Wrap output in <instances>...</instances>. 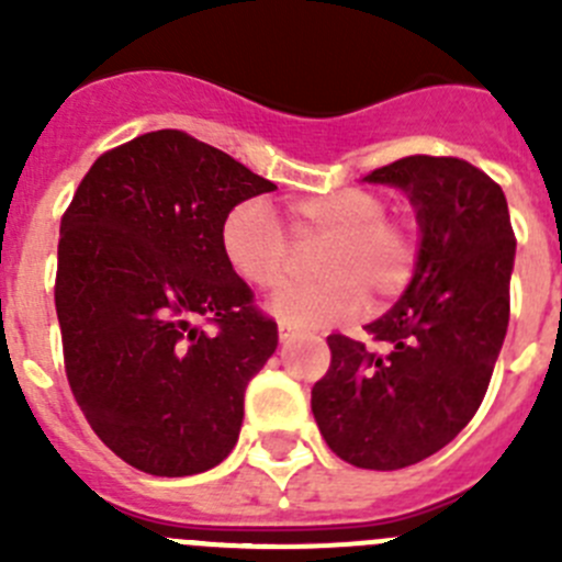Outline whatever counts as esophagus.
I'll use <instances>...</instances> for the list:
<instances>
[{
	"label": "esophagus",
	"instance_id": "esophagus-1",
	"mask_svg": "<svg viewBox=\"0 0 562 562\" xmlns=\"http://www.w3.org/2000/svg\"><path fill=\"white\" fill-rule=\"evenodd\" d=\"M295 331H297V326L290 324V321H281V324H278V335H281V340H292V337H295Z\"/></svg>",
	"mask_w": 562,
	"mask_h": 562
}]
</instances>
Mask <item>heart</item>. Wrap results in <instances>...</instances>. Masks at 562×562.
I'll return each instance as SVG.
<instances>
[{"label":"heart","instance_id":"1","mask_svg":"<svg viewBox=\"0 0 562 562\" xmlns=\"http://www.w3.org/2000/svg\"><path fill=\"white\" fill-rule=\"evenodd\" d=\"M374 188H337L286 202L281 225L272 207L247 200L222 222L225 261L245 284L278 290L292 270L297 245H324L315 258V284L286 286L272 310L295 324H331L376 304L394 301L414 281L422 256V222L414 211H385ZM293 236L290 237L289 233Z\"/></svg>","mask_w":562,"mask_h":562}]
</instances>
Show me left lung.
<instances>
[{
	"mask_svg": "<svg viewBox=\"0 0 562 562\" xmlns=\"http://www.w3.org/2000/svg\"><path fill=\"white\" fill-rule=\"evenodd\" d=\"M366 180L411 196L419 267L394 310L366 326L374 346L326 337L331 362L312 414L342 461L400 470L450 445L490 389L509 326L515 233L498 182L459 157L414 154Z\"/></svg>",
	"mask_w": 562,
	"mask_h": 562,
	"instance_id": "left-lung-1",
	"label": "left lung"
}]
</instances>
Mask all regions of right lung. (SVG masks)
Wrapping results in <instances>:
<instances>
[{
  "label": "right lung",
  "instance_id": "right-lung-1",
  "mask_svg": "<svg viewBox=\"0 0 562 562\" xmlns=\"http://www.w3.org/2000/svg\"><path fill=\"white\" fill-rule=\"evenodd\" d=\"M267 191L231 154L160 128L103 151L64 211V371L103 445L143 473H205L236 445L278 326L220 233L238 202Z\"/></svg>",
  "mask_w": 562,
  "mask_h": 562
}]
</instances>
